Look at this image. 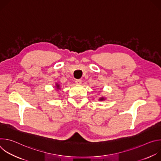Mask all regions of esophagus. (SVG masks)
I'll return each instance as SVG.
<instances>
[{
  "label": "esophagus",
  "instance_id": "obj_1",
  "mask_svg": "<svg viewBox=\"0 0 161 161\" xmlns=\"http://www.w3.org/2000/svg\"><path fill=\"white\" fill-rule=\"evenodd\" d=\"M76 83L77 84H81V80L78 79V80H76Z\"/></svg>",
  "mask_w": 161,
  "mask_h": 161
}]
</instances>
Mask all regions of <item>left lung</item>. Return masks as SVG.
<instances>
[{
    "label": "left lung",
    "instance_id": "obj_1",
    "mask_svg": "<svg viewBox=\"0 0 161 161\" xmlns=\"http://www.w3.org/2000/svg\"><path fill=\"white\" fill-rule=\"evenodd\" d=\"M104 98H103V97H101V99H100V100H104Z\"/></svg>",
    "mask_w": 161,
    "mask_h": 161
}]
</instances>
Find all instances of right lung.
<instances>
[{
  "mask_svg": "<svg viewBox=\"0 0 161 161\" xmlns=\"http://www.w3.org/2000/svg\"><path fill=\"white\" fill-rule=\"evenodd\" d=\"M57 88H59V85L58 84H57Z\"/></svg>",
  "mask_w": 161,
  "mask_h": 161,
  "instance_id": "1",
  "label": "right lung"
}]
</instances>
